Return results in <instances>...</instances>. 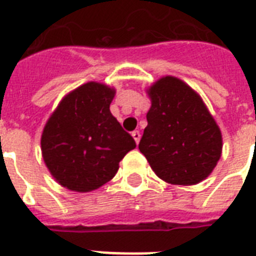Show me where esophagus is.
I'll list each match as a JSON object with an SVG mask.
<instances>
[{
  "label": "esophagus",
  "instance_id": "obj_1",
  "mask_svg": "<svg viewBox=\"0 0 256 256\" xmlns=\"http://www.w3.org/2000/svg\"><path fill=\"white\" fill-rule=\"evenodd\" d=\"M132 138H134V140H136V144H140V132H138V130H134V132H132Z\"/></svg>",
  "mask_w": 256,
  "mask_h": 256
}]
</instances>
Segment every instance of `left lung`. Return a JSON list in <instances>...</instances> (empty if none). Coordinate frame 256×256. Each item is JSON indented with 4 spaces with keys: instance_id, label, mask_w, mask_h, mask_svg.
Returning a JSON list of instances; mask_svg holds the SVG:
<instances>
[{
    "instance_id": "left-lung-1",
    "label": "left lung",
    "mask_w": 256,
    "mask_h": 256,
    "mask_svg": "<svg viewBox=\"0 0 256 256\" xmlns=\"http://www.w3.org/2000/svg\"><path fill=\"white\" fill-rule=\"evenodd\" d=\"M148 92L152 108L140 152L164 182H202L222 154V134L206 104L190 86L171 76L160 78Z\"/></svg>"
}]
</instances>
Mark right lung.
I'll use <instances>...</instances> for the list:
<instances>
[{
  "label": "right lung",
  "mask_w": 256,
  "mask_h": 256,
  "mask_svg": "<svg viewBox=\"0 0 256 256\" xmlns=\"http://www.w3.org/2000/svg\"><path fill=\"white\" fill-rule=\"evenodd\" d=\"M116 90L88 82L60 102L41 136L46 168L61 186L88 192L108 183L136 140L110 112Z\"/></svg>",
  "instance_id": "add662e5"
}]
</instances>
